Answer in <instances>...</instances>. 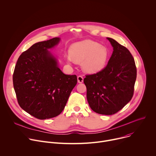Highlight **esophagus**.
Listing matches in <instances>:
<instances>
[{
  "label": "esophagus",
  "instance_id": "1",
  "mask_svg": "<svg viewBox=\"0 0 156 156\" xmlns=\"http://www.w3.org/2000/svg\"><path fill=\"white\" fill-rule=\"evenodd\" d=\"M77 80H78V83H81L83 82V78L82 76H78V78H77Z\"/></svg>",
  "mask_w": 156,
  "mask_h": 156
}]
</instances>
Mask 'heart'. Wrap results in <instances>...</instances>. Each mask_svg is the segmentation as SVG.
Here are the masks:
<instances>
[{
    "instance_id": "1",
    "label": "heart",
    "mask_w": 156,
    "mask_h": 156,
    "mask_svg": "<svg viewBox=\"0 0 156 156\" xmlns=\"http://www.w3.org/2000/svg\"><path fill=\"white\" fill-rule=\"evenodd\" d=\"M70 56L66 58L68 62L73 60L82 63L84 72L96 73L102 70L107 63L108 52L101 44L90 40L75 43L69 49Z\"/></svg>"
}]
</instances>
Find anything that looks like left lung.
<instances>
[{
    "instance_id": "1",
    "label": "left lung",
    "mask_w": 156,
    "mask_h": 156,
    "mask_svg": "<svg viewBox=\"0 0 156 156\" xmlns=\"http://www.w3.org/2000/svg\"><path fill=\"white\" fill-rule=\"evenodd\" d=\"M107 39L114 49L107 65L96 73L86 75L83 81L91 108L98 114L109 115L118 112L131 101L136 67L127 48L114 39Z\"/></svg>"
}]
</instances>
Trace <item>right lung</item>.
<instances>
[{
  "label": "right lung",
  "instance_id": "right-lung-1",
  "mask_svg": "<svg viewBox=\"0 0 156 156\" xmlns=\"http://www.w3.org/2000/svg\"><path fill=\"white\" fill-rule=\"evenodd\" d=\"M59 41L54 37L33 44L20 55L13 75L18 104L40 120L58 115L77 83L76 76L64 74L48 51Z\"/></svg>",
  "mask_w": 156,
  "mask_h": 156
}]
</instances>
